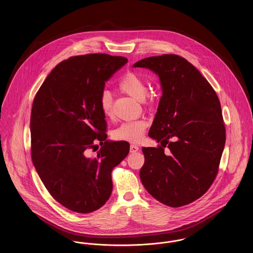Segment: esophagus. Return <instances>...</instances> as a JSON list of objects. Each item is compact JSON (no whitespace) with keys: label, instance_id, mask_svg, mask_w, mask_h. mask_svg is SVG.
Masks as SVG:
<instances>
[{"label":"esophagus","instance_id":"1","mask_svg":"<svg viewBox=\"0 0 253 253\" xmlns=\"http://www.w3.org/2000/svg\"><path fill=\"white\" fill-rule=\"evenodd\" d=\"M139 150V148L136 145L132 144L130 146V153H135Z\"/></svg>","mask_w":253,"mask_h":253}]
</instances>
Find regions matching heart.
<instances>
[{"label": "heart", "mask_w": 253, "mask_h": 253, "mask_svg": "<svg viewBox=\"0 0 253 253\" xmlns=\"http://www.w3.org/2000/svg\"><path fill=\"white\" fill-rule=\"evenodd\" d=\"M118 87L121 92L138 100H143L147 94L146 82L136 73H125L119 81ZM112 105L113 98L110 92L103 91L98 98V106L105 117L112 116ZM147 127L148 122L145 120L127 121L122 123L114 131L113 136L117 140L137 143L143 138Z\"/></svg>", "instance_id": "1"}]
</instances>
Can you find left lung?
Masks as SVG:
<instances>
[{"mask_svg": "<svg viewBox=\"0 0 253 253\" xmlns=\"http://www.w3.org/2000/svg\"><path fill=\"white\" fill-rule=\"evenodd\" d=\"M132 66L156 73L162 89L149 136L165 145L142 148L141 182L164 205L190 204L215 179L225 147L219 98L201 73L177 55L149 57ZM171 137L174 141L169 142ZM167 144L170 151L166 155Z\"/></svg>", "mask_w": 253, "mask_h": 253, "instance_id": "8db88e82", "label": "left lung"}]
</instances>
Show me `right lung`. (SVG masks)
I'll list each match as a JSON object with an SVG mask.
<instances>
[{"instance_id": "right-lung-1", "label": "right lung", "mask_w": 253, "mask_h": 253, "mask_svg": "<svg viewBox=\"0 0 253 253\" xmlns=\"http://www.w3.org/2000/svg\"><path fill=\"white\" fill-rule=\"evenodd\" d=\"M128 62L107 54L77 56L59 63L33 101L31 156L37 172L60 204L89 213L112 193V169L127 157L126 141H109L98 98L105 83ZM98 140L105 144L95 159L85 151Z\"/></svg>"}]
</instances>
